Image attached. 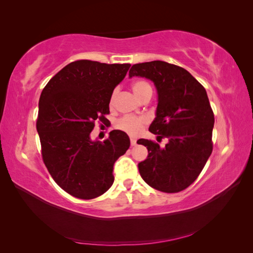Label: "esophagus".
I'll use <instances>...</instances> for the list:
<instances>
[{
	"instance_id": "esophagus-1",
	"label": "esophagus",
	"mask_w": 253,
	"mask_h": 253,
	"mask_svg": "<svg viewBox=\"0 0 253 253\" xmlns=\"http://www.w3.org/2000/svg\"><path fill=\"white\" fill-rule=\"evenodd\" d=\"M137 143H136V139L135 138H131V145L132 147H134V145H136Z\"/></svg>"
}]
</instances>
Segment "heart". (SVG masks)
Masks as SVG:
<instances>
[{
	"instance_id": "obj_1",
	"label": "heart",
	"mask_w": 253,
	"mask_h": 253,
	"mask_svg": "<svg viewBox=\"0 0 253 253\" xmlns=\"http://www.w3.org/2000/svg\"><path fill=\"white\" fill-rule=\"evenodd\" d=\"M132 90L134 91L135 96L140 99L143 95L149 91H152V87L150 83L145 80H137L132 84ZM115 99H116V91H113L110 97V106L115 104ZM148 119L144 116H132V115H126V116L121 117L117 120L115 126L119 131L125 132L131 136H136L142 132L144 126L147 125Z\"/></svg>"
}]
</instances>
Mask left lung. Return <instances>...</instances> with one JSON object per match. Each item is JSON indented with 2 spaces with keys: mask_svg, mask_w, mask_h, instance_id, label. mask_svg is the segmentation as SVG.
Masks as SVG:
<instances>
[{
  "mask_svg": "<svg viewBox=\"0 0 253 253\" xmlns=\"http://www.w3.org/2000/svg\"><path fill=\"white\" fill-rule=\"evenodd\" d=\"M128 76L154 82L158 105L149 131L168 139L164 148L139 140L149 152L138 164L141 177L162 192H180L195 181L213 150L214 114L207 91L185 68L165 61L134 64Z\"/></svg>",
  "mask_w": 253,
  "mask_h": 253,
  "instance_id": "1",
  "label": "left lung"
}]
</instances>
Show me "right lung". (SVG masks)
Wrapping results in <instances>:
<instances>
[{"mask_svg": "<svg viewBox=\"0 0 253 253\" xmlns=\"http://www.w3.org/2000/svg\"><path fill=\"white\" fill-rule=\"evenodd\" d=\"M129 66L74 61L41 93L37 131L43 163L57 185L80 200H93L111 188L113 166L129 148L128 136L119 129L103 142L90 139L96 121H109L110 97Z\"/></svg>", "mask_w": 253, "mask_h": 253, "instance_id": "add662e5", "label": "right lung"}]
</instances>
